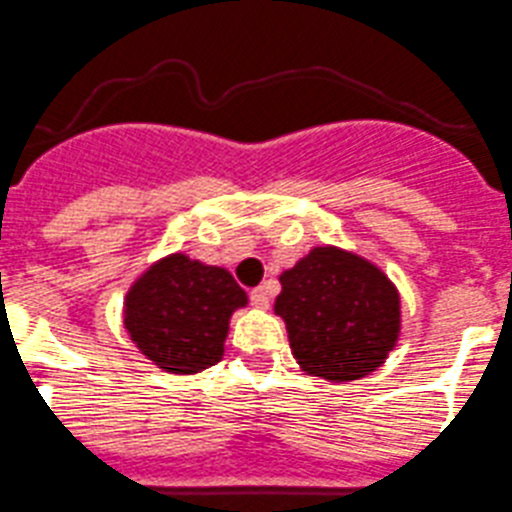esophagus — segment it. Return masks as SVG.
Instances as JSON below:
<instances>
[{
  "label": "esophagus",
  "mask_w": 512,
  "mask_h": 512,
  "mask_svg": "<svg viewBox=\"0 0 512 512\" xmlns=\"http://www.w3.org/2000/svg\"><path fill=\"white\" fill-rule=\"evenodd\" d=\"M251 304L256 306V309H269V301H271V294H269V286H256V289H251Z\"/></svg>",
  "instance_id": "obj_1"
}]
</instances>
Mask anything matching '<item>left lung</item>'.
<instances>
[{"instance_id": "obj_1", "label": "left lung", "mask_w": 512, "mask_h": 512, "mask_svg": "<svg viewBox=\"0 0 512 512\" xmlns=\"http://www.w3.org/2000/svg\"><path fill=\"white\" fill-rule=\"evenodd\" d=\"M274 311L301 369L329 382L374 372L399 337V294L354 253L321 246L279 276Z\"/></svg>"}]
</instances>
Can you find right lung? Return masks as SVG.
I'll return each instance as SVG.
<instances>
[{"label":"right lung","instance_id":"obj_1","mask_svg":"<svg viewBox=\"0 0 512 512\" xmlns=\"http://www.w3.org/2000/svg\"><path fill=\"white\" fill-rule=\"evenodd\" d=\"M246 301L226 269L173 253L128 291L125 329L160 369L193 374L221 362L228 319Z\"/></svg>","mask_w":512,"mask_h":512}]
</instances>
